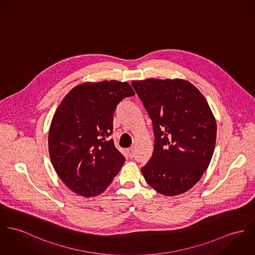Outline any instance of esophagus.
<instances>
[{
    "instance_id": "34e87169",
    "label": "esophagus",
    "mask_w": 255,
    "mask_h": 255,
    "mask_svg": "<svg viewBox=\"0 0 255 255\" xmlns=\"http://www.w3.org/2000/svg\"><path fill=\"white\" fill-rule=\"evenodd\" d=\"M127 151H128V155H129L130 158H133V157H134V148H133V147L129 148Z\"/></svg>"
}]
</instances>
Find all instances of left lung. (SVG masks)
<instances>
[{"label": "left lung", "instance_id": "left-lung-1", "mask_svg": "<svg viewBox=\"0 0 255 255\" xmlns=\"http://www.w3.org/2000/svg\"><path fill=\"white\" fill-rule=\"evenodd\" d=\"M132 86L152 120L154 151L141 167L146 182L175 196L193 187L214 154L216 122L208 102L183 79H148Z\"/></svg>", "mask_w": 255, "mask_h": 255}]
</instances>
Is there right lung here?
I'll use <instances>...</instances> for the list:
<instances>
[{
    "mask_svg": "<svg viewBox=\"0 0 255 255\" xmlns=\"http://www.w3.org/2000/svg\"><path fill=\"white\" fill-rule=\"evenodd\" d=\"M135 95L127 82H84L73 88L52 118L48 147L62 181L80 196H97L125 162L113 138L118 104Z\"/></svg>",
    "mask_w": 255,
    "mask_h": 255,
    "instance_id": "right-lung-1",
    "label": "right lung"
}]
</instances>
